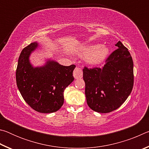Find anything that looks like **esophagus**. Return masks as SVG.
Masks as SVG:
<instances>
[{
    "label": "esophagus",
    "instance_id": "obj_1",
    "mask_svg": "<svg viewBox=\"0 0 149 149\" xmlns=\"http://www.w3.org/2000/svg\"><path fill=\"white\" fill-rule=\"evenodd\" d=\"M74 77L75 79H79L83 77V72L80 68H75L74 71Z\"/></svg>",
    "mask_w": 149,
    "mask_h": 149
}]
</instances>
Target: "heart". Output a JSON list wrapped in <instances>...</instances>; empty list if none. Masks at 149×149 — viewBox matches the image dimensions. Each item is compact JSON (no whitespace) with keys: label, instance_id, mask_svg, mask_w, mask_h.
<instances>
[{"label":"heart","instance_id":"obj_1","mask_svg":"<svg viewBox=\"0 0 149 149\" xmlns=\"http://www.w3.org/2000/svg\"><path fill=\"white\" fill-rule=\"evenodd\" d=\"M81 56L86 57L90 64H100L107 58L109 54V49L104 45H89L82 47L78 51Z\"/></svg>","mask_w":149,"mask_h":149}]
</instances>
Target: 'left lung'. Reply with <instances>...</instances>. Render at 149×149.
<instances>
[{
  "mask_svg": "<svg viewBox=\"0 0 149 149\" xmlns=\"http://www.w3.org/2000/svg\"><path fill=\"white\" fill-rule=\"evenodd\" d=\"M102 68L83 70L87 103L93 110L108 113L116 110L129 97L133 86V62L122 42Z\"/></svg>",
  "mask_w": 149,
  "mask_h": 149,
  "instance_id": "obj_1",
  "label": "left lung"
}]
</instances>
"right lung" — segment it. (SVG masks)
Masks as SVG:
<instances>
[{
	"instance_id": "right-lung-1",
	"label": "right lung",
	"mask_w": 149,
	"mask_h": 149,
	"mask_svg": "<svg viewBox=\"0 0 149 149\" xmlns=\"http://www.w3.org/2000/svg\"><path fill=\"white\" fill-rule=\"evenodd\" d=\"M39 47L35 41L22 50L17 62L16 84L30 107L41 113H52L64 104V91L74 79L73 71L75 65L65 66L47 58L45 64L34 66L30 56Z\"/></svg>"
}]
</instances>
